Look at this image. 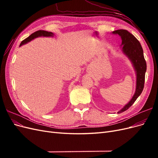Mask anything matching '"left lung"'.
<instances>
[{"label": "left lung", "mask_w": 158, "mask_h": 158, "mask_svg": "<svg viewBox=\"0 0 158 158\" xmlns=\"http://www.w3.org/2000/svg\"><path fill=\"white\" fill-rule=\"evenodd\" d=\"M113 33L118 34L121 36L124 53L132 61L134 67L136 71V88L135 94L130 102L127 104L121 111L117 112V113H121L125 111L126 110L132 106V105L135 103L144 89L146 63L140 42L132 33L126 30H115L113 32Z\"/></svg>", "instance_id": "obj_1"}]
</instances>
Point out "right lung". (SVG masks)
I'll return each instance as SVG.
<instances>
[{"label": "right lung", "mask_w": 158, "mask_h": 158, "mask_svg": "<svg viewBox=\"0 0 158 158\" xmlns=\"http://www.w3.org/2000/svg\"><path fill=\"white\" fill-rule=\"evenodd\" d=\"M52 35H53V33H52V32H49V31H44V30H38L34 33H33L32 34H31L29 37H27L26 39H25L24 40H23L21 44L20 45V46L25 44H27V42L30 41L31 40H33L34 38L35 37H40V36H44V37H52Z\"/></svg>", "instance_id": "right-lung-1"}]
</instances>
